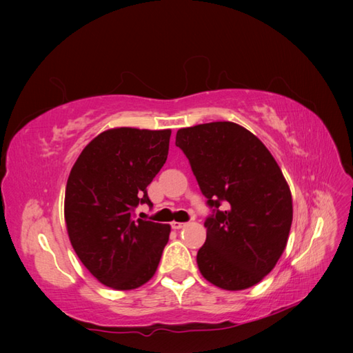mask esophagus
Segmentation results:
<instances>
[{
  "instance_id": "esophagus-1",
  "label": "esophagus",
  "mask_w": 353,
  "mask_h": 353,
  "mask_svg": "<svg viewBox=\"0 0 353 353\" xmlns=\"http://www.w3.org/2000/svg\"><path fill=\"white\" fill-rule=\"evenodd\" d=\"M186 223H181V221H171V228L172 229H182Z\"/></svg>"
}]
</instances>
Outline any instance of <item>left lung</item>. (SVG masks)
Segmentation results:
<instances>
[{
    "label": "left lung",
    "mask_w": 353,
    "mask_h": 353,
    "mask_svg": "<svg viewBox=\"0 0 353 353\" xmlns=\"http://www.w3.org/2000/svg\"><path fill=\"white\" fill-rule=\"evenodd\" d=\"M176 145L211 209L200 273L223 290L253 287L279 261L291 229V192L279 165L253 133L229 121L181 129Z\"/></svg>",
    "instance_id": "left-lung-1"
}]
</instances>
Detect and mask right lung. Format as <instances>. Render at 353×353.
<instances>
[{
    "label": "right lung",
    "instance_id": "right-lung-1",
    "mask_svg": "<svg viewBox=\"0 0 353 353\" xmlns=\"http://www.w3.org/2000/svg\"><path fill=\"white\" fill-rule=\"evenodd\" d=\"M171 130L119 127L80 153L65 192V221L83 265L103 285L133 290L153 277L168 243V224L134 219L153 206L147 186L168 156Z\"/></svg>",
    "mask_w": 353,
    "mask_h": 353
}]
</instances>
